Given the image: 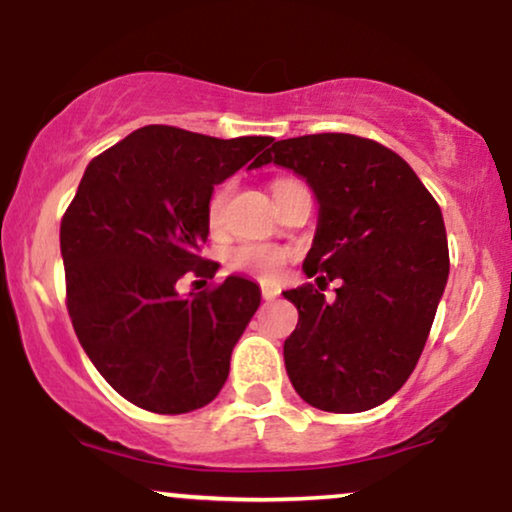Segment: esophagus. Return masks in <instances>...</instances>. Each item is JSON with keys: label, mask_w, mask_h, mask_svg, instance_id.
Instances as JSON below:
<instances>
[{"label": "esophagus", "mask_w": 512, "mask_h": 512, "mask_svg": "<svg viewBox=\"0 0 512 512\" xmlns=\"http://www.w3.org/2000/svg\"><path fill=\"white\" fill-rule=\"evenodd\" d=\"M276 296H279V289H276V286H269V284L262 286V298H264V301H274Z\"/></svg>", "instance_id": "esophagus-1"}]
</instances>
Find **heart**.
I'll use <instances>...</instances> for the list:
<instances>
[{"instance_id": "1", "label": "heart", "mask_w": 512, "mask_h": 512, "mask_svg": "<svg viewBox=\"0 0 512 512\" xmlns=\"http://www.w3.org/2000/svg\"><path fill=\"white\" fill-rule=\"evenodd\" d=\"M281 182H289V180H281ZM281 182H276V187H279ZM228 190H231V185L223 182V185H219L214 192H211L207 202V223L211 231H216V228L221 226ZM291 257H293V250L284 248V245L245 240V243H238L233 245V248H228L226 267L228 272L245 274L257 281H264V284H272V281H276L281 274H284L286 264L291 262Z\"/></svg>"}]
</instances>
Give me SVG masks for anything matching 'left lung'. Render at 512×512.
Instances as JSON below:
<instances>
[{"mask_svg": "<svg viewBox=\"0 0 512 512\" xmlns=\"http://www.w3.org/2000/svg\"><path fill=\"white\" fill-rule=\"evenodd\" d=\"M303 175L320 202L305 274L284 291L298 325L284 342L291 385L310 407L356 414L407 383L450 272L443 214L402 156L325 132L281 139L262 158ZM339 280L338 298L324 289Z\"/></svg>", "mask_w": 512, "mask_h": 512, "instance_id": "obj_1", "label": "left lung"}]
</instances>
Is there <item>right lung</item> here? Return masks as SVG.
I'll list each match as a JSON object with an SVG mask.
<instances>
[{"instance_id":"1","label":"right lung","mask_w":512,"mask_h":512,"mask_svg":"<svg viewBox=\"0 0 512 512\" xmlns=\"http://www.w3.org/2000/svg\"><path fill=\"white\" fill-rule=\"evenodd\" d=\"M272 137L216 139L146 125L88 163L62 216L67 310L98 373L127 402L187 414L219 395L260 289L228 276L180 298L182 276L214 279L202 257L207 202Z\"/></svg>"}]
</instances>
